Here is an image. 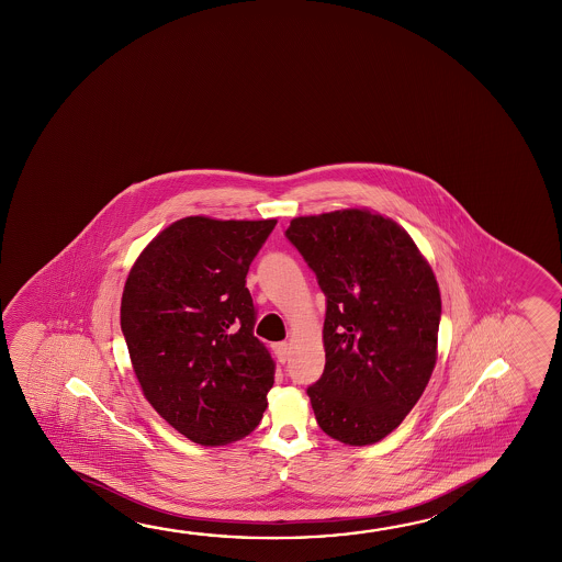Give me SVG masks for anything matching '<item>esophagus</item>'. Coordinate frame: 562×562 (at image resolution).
<instances>
[{"instance_id": "obj_1", "label": "esophagus", "mask_w": 562, "mask_h": 562, "mask_svg": "<svg viewBox=\"0 0 562 562\" xmlns=\"http://www.w3.org/2000/svg\"><path fill=\"white\" fill-rule=\"evenodd\" d=\"M272 350L277 355L278 362L284 364L285 360H288V355H290V345L288 342H274Z\"/></svg>"}]
</instances>
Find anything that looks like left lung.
Masks as SVG:
<instances>
[{"mask_svg": "<svg viewBox=\"0 0 562 562\" xmlns=\"http://www.w3.org/2000/svg\"><path fill=\"white\" fill-rule=\"evenodd\" d=\"M285 237L327 297L325 370L307 387L315 419L345 445L378 442L435 369L441 294L431 267L404 227L369 210L295 217Z\"/></svg>", "mask_w": 562, "mask_h": 562, "instance_id": "1", "label": "left lung"}]
</instances>
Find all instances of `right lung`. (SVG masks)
<instances>
[{
    "label": "right lung",
    "instance_id": "obj_1",
    "mask_svg": "<svg viewBox=\"0 0 562 562\" xmlns=\"http://www.w3.org/2000/svg\"><path fill=\"white\" fill-rule=\"evenodd\" d=\"M277 220L184 217L150 240L121 297V331L148 404L203 447L249 435L274 360L252 335L247 272Z\"/></svg>",
    "mask_w": 562,
    "mask_h": 562
}]
</instances>
